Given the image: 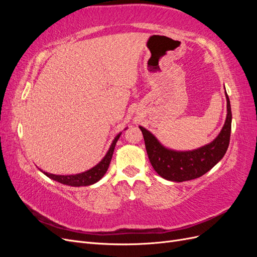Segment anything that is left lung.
Instances as JSON below:
<instances>
[{"instance_id":"1","label":"left lung","mask_w":257,"mask_h":257,"mask_svg":"<svg viewBox=\"0 0 257 257\" xmlns=\"http://www.w3.org/2000/svg\"><path fill=\"white\" fill-rule=\"evenodd\" d=\"M227 115L220 134L204 147L192 151H175L163 146L149 131L139 126L143 132L146 150L150 163L162 178L182 182L199 178L219 163L227 151L231 130V109L228 95Z\"/></svg>"}]
</instances>
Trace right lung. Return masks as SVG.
<instances>
[{"instance_id": "obj_1", "label": "right lung", "mask_w": 257, "mask_h": 257, "mask_svg": "<svg viewBox=\"0 0 257 257\" xmlns=\"http://www.w3.org/2000/svg\"><path fill=\"white\" fill-rule=\"evenodd\" d=\"M120 135H121V133L115 136V138L113 139V142L109 148V150H108V152L106 153L104 159L100 161L97 165L87 170V172L81 173V174H77V175H67V176L45 173L42 169H41V172H43L46 176L52 179V180L58 181L62 184H66V185H71V186H87V185L94 184L95 182H97L98 180H100V179L103 178V176L107 172L108 167H109L114 147H115L116 142H118Z\"/></svg>"}]
</instances>
